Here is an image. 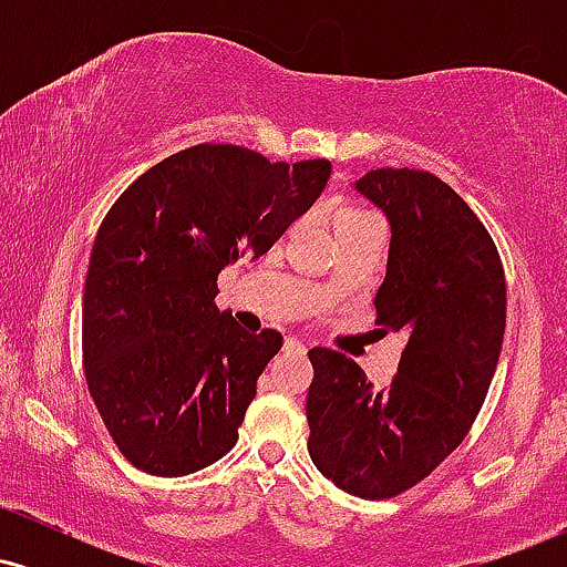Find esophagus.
Returning a JSON list of instances; mask_svg holds the SVG:
<instances>
[{
  "mask_svg": "<svg viewBox=\"0 0 567 567\" xmlns=\"http://www.w3.org/2000/svg\"><path fill=\"white\" fill-rule=\"evenodd\" d=\"M285 351L288 354H306V343L298 341V338H285Z\"/></svg>",
  "mask_w": 567,
  "mask_h": 567,
  "instance_id": "34e87169",
  "label": "esophagus"
}]
</instances>
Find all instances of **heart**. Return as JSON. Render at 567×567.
Segmentation results:
<instances>
[{
	"instance_id": "1",
	"label": "heart",
	"mask_w": 567,
	"mask_h": 567,
	"mask_svg": "<svg viewBox=\"0 0 567 567\" xmlns=\"http://www.w3.org/2000/svg\"><path fill=\"white\" fill-rule=\"evenodd\" d=\"M373 218H379V216H375L370 207L360 205V202H349V205H343L341 210L336 213L333 224L341 226V224H351V220H373Z\"/></svg>"
}]
</instances>
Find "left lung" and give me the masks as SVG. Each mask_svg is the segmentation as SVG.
I'll use <instances>...</instances> for the list:
<instances>
[{
    "label": "left lung",
    "instance_id": "left-lung-1",
    "mask_svg": "<svg viewBox=\"0 0 567 567\" xmlns=\"http://www.w3.org/2000/svg\"><path fill=\"white\" fill-rule=\"evenodd\" d=\"M392 224L381 333L408 338L392 383L373 392L357 362L309 351V455L360 498H394L426 480L483 408L506 328V277L477 213L426 171L381 167L357 181Z\"/></svg>",
    "mask_w": 567,
    "mask_h": 567
}]
</instances>
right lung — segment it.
Here are the masks:
<instances>
[{
	"label": "right lung",
	"instance_id": "add662e5",
	"mask_svg": "<svg viewBox=\"0 0 567 567\" xmlns=\"http://www.w3.org/2000/svg\"><path fill=\"white\" fill-rule=\"evenodd\" d=\"M330 178L328 159L271 165L197 143L135 178L97 229L82 362L103 424L138 470L184 477L226 455L282 333L216 306L218 271L264 256Z\"/></svg>",
	"mask_w": 567,
	"mask_h": 567
}]
</instances>
